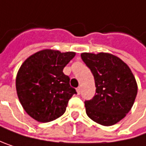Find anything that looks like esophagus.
Wrapping results in <instances>:
<instances>
[{
  "mask_svg": "<svg viewBox=\"0 0 146 146\" xmlns=\"http://www.w3.org/2000/svg\"><path fill=\"white\" fill-rule=\"evenodd\" d=\"M76 92H77L78 94H80V93H81V87H78V88H76Z\"/></svg>",
  "mask_w": 146,
  "mask_h": 146,
  "instance_id": "34e87169",
  "label": "esophagus"
}]
</instances>
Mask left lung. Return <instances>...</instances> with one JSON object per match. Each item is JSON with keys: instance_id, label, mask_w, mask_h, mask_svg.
Masks as SVG:
<instances>
[{"instance_id": "obj_1", "label": "left lung", "mask_w": 146, "mask_h": 146, "mask_svg": "<svg viewBox=\"0 0 146 146\" xmlns=\"http://www.w3.org/2000/svg\"><path fill=\"white\" fill-rule=\"evenodd\" d=\"M82 59L94 75L96 93L85 100L86 113L95 122L111 126L131 110L138 92L135 78L129 67L110 53L83 52Z\"/></svg>"}]
</instances>
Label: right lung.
<instances>
[{"instance_id":"right-lung-1","label":"right lung","mask_w":146,"mask_h":146,"mask_svg":"<svg viewBox=\"0 0 146 146\" xmlns=\"http://www.w3.org/2000/svg\"><path fill=\"white\" fill-rule=\"evenodd\" d=\"M75 55L73 52L46 49L31 55L21 65L16 78L18 97L35 120L48 122L65 112L76 91L70 87V77L63 70Z\"/></svg>"}]
</instances>
